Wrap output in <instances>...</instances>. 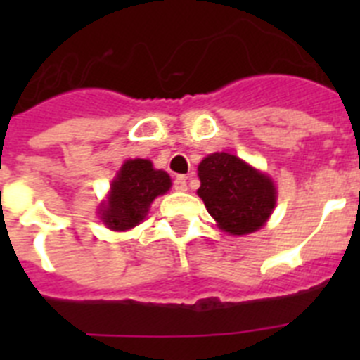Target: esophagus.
<instances>
[{"instance_id": "34e87169", "label": "esophagus", "mask_w": 360, "mask_h": 360, "mask_svg": "<svg viewBox=\"0 0 360 360\" xmlns=\"http://www.w3.org/2000/svg\"><path fill=\"white\" fill-rule=\"evenodd\" d=\"M173 187L176 191H187V178L184 176V174H178V176L174 178Z\"/></svg>"}]
</instances>
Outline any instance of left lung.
Here are the masks:
<instances>
[{"label": "left lung", "instance_id": "obj_1", "mask_svg": "<svg viewBox=\"0 0 360 360\" xmlns=\"http://www.w3.org/2000/svg\"><path fill=\"white\" fill-rule=\"evenodd\" d=\"M200 189L209 214L224 232L241 236L262 229L276 207L272 178L231 153H212L198 165Z\"/></svg>", "mask_w": 360, "mask_h": 360}]
</instances>
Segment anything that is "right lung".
<instances>
[{
  "instance_id": "obj_1",
  "label": "right lung",
  "mask_w": 360,
  "mask_h": 360,
  "mask_svg": "<svg viewBox=\"0 0 360 360\" xmlns=\"http://www.w3.org/2000/svg\"><path fill=\"white\" fill-rule=\"evenodd\" d=\"M171 187L169 174L155 169L151 160H126L111 182L110 195L101 203V219L111 231H128L146 218L149 205Z\"/></svg>"
}]
</instances>
